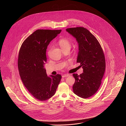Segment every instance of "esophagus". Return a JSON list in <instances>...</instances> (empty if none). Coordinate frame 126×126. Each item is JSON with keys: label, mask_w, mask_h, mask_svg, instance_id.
<instances>
[{"label": "esophagus", "mask_w": 126, "mask_h": 126, "mask_svg": "<svg viewBox=\"0 0 126 126\" xmlns=\"http://www.w3.org/2000/svg\"><path fill=\"white\" fill-rule=\"evenodd\" d=\"M69 75H68V74H64V75H63L62 77V78H63L68 77H69Z\"/></svg>", "instance_id": "34e87169"}]
</instances>
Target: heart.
I'll use <instances>...</instances> for the list:
<instances>
[{"label": "heart", "instance_id": "obj_1", "mask_svg": "<svg viewBox=\"0 0 126 126\" xmlns=\"http://www.w3.org/2000/svg\"><path fill=\"white\" fill-rule=\"evenodd\" d=\"M59 44L62 49L66 48H70L71 46L70 42L66 39H62L60 40L59 42Z\"/></svg>", "mask_w": 126, "mask_h": 126}]
</instances>
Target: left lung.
Instances as JSON below:
<instances>
[{"mask_svg":"<svg viewBox=\"0 0 126 126\" xmlns=\"http://www.w3.org/2000/svg\"><path fill=\"white\" fill-rule=\"evenodd\" d=\"M66 31L78 42L77 62L83 68V73L80 75L73 74L76 80L73 92L79 97L86 99L93 95L100 86L106 66L104 55L97 39L86 28H70Z\"/></svg>","mask_w":126,"mask_h":126,"instance_id":"8db88e82","label":"left lung"}]
</instances>
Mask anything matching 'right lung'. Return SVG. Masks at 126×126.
<instances>
[{
  "label": "right lung",
  "instance_id": "right-lung-1",
  "mask_svg": "<svg viewBox=\"0 0 126 126\" xmlns=\"http://www.w3.org/2000/svg\"><path fill=\"white\" fill-rule=\"evenodd\" d=\"M61 30H37L23 43L19 52V75L25 87L37 99L46 101L54 95L61 76H48L44 68L46 49Z\"/></svg>",
  "mask_w": 126,
  "mask_h": 126
}]
</instances>
